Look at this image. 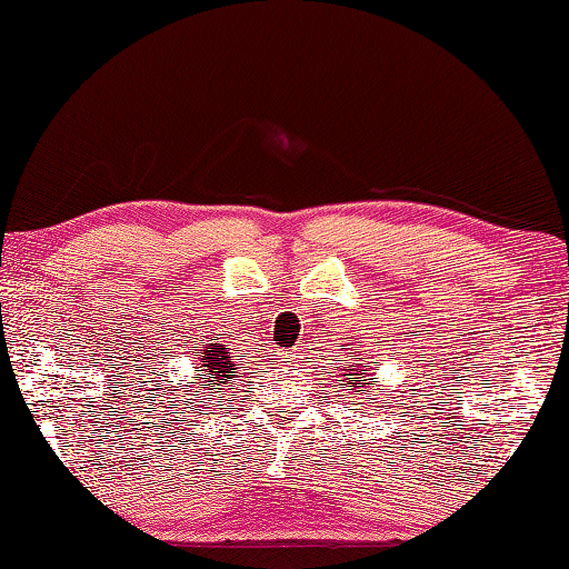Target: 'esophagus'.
Instances as JSON below:
<instances>
[{
  "label": "esophagus",
  "instance_id": "34e87169",
  "mask_svg": "<svg viewBox=\"0 0 569 569\" xmlns=\"http://www.w3.org/2000/svg\"><path fill=\"white\" fill-rule=\"evenodd\" d=\"M293 356L291 353H281V360H291Z\"/></svg>",
  "mask_w": 569,
  "mask_h": 569
}]
</instances>
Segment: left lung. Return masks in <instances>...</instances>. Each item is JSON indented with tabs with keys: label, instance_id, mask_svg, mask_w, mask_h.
Here are the masks:
<instances>
[{
	"label": "left lung",
	"instance_id": "obj_1",
	"mask_svg": "<svg viewBox=\"0 0 569 569\" xmlns=\"http://www.w3.org/2000/svg\"><path fill=\"white\" fill-rule=\"evenodd\" d=\"M350 370H353V368H350ZM356 376H360V373H356ZM370 380H373V378H370ZM368 386H370V383H368ZM360 388H363V386H360V383H353V386H350V383H348V390H353V392H356V396H358V390H360Z\"/></svg>",
	"mask_w": 569,
	"mask_h": 569
}]
</instances>
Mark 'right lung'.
Returning <instances> with one entry per match:
<instances>
[{
  "instance_id": "1",
  "label": "right lung",
  "mask_w": 569,
  "mask_h": 569,
  "mask_svg": "<svg viewBox=\"0 0 569 569\" xmlns=\"http://www.w3.org/2000/svg\"><path fill=\"white\" fill-rule=\"evenodd\" d=\"M201 368L206 370V383L211 388L209 390H221L216 386H221L229 380V373H233V363H231V356L226 353V348L221 343H209L206 346V353L201 358Z\"/></svg>"
}]
</instances>
